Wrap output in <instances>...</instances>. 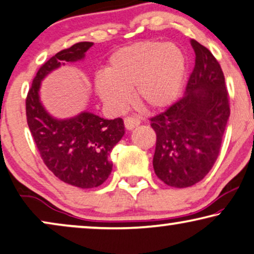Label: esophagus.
<instances>
[{"instance_id":"obj_1","label":"esophagus","mask_w":254,"mask_h":254,"mask_svg":"<svg viewBox=\"0 0 254 254\" xmlns=\"http://www.w3.org/2000/svg\"><path fill=\"white\" fill-rule=\"evenodd\" d=\"M139 124H140V120L137 119V117H127V119H124V126H126L127 130H133Z\"/></svg>"}]
</instances>
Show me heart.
I'll list each match as a JSON object with an SVG mask.
<instances>
[{
	"mask_svg": "<svg viewBox=\"0 0 254 254\" xmlns=\"http://www.w3.org/2000/svg\"><path fill=\"white\" fill-rule=\"evenodd\" d=\"M188 70L184 52L174 44L142 41L110 56L106 72L95 76V90L110 110L123 113L133 90L137 101L149 110L170 106L183 86Z\"/></svg>",
	"mask_w": 254,
	"mask_h": 254,
	"instance_id": "obj_1",
	"label": "heart"
}]
</instances>
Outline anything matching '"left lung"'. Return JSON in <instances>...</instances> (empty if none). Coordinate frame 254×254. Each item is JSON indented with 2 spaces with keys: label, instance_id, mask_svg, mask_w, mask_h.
Returning <instances> with one entry per match:
<instances>
[{
  "label": "left lung",
  "instance_id": "obj_1",
  "mask_svg": "<svg viewBox=\"0 0 254 254\" xmlns=\"http://www.w3.org/2000/svg\"><path fill=\"white\" fill-rule=\"evenodd\" d=\"M194 67L184 96L151 119L156 132L153 168L163 183L189 188L212 169L222 144L230 108L220 64L195 40Z\"/></svg>",
  "mask_w": 254,
  "mask_h": 254
}]
</instances>
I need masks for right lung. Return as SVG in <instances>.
Masks as SVG:
<instances>
[{"label":"right lung","mask_w":254,"mask_h":254,"mask_svg":"<svg viewBox=\"0 0 254 254\" xmlns=\"http://www.w3.org/2000/svg\"><path fill=\"white\" fill-rule=\"evenodd\" d=\"M93 45L78 42L49 59L39 69L26 99L27 124L45 164L64 183L80 189L96 188L109 177V155L126 133L123 120H106L90 112L57 119L41 102L40 87L54 70L84 60Z\"/></svg>","instance_id":"1"}]
</instances>
